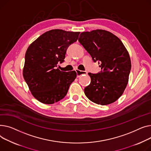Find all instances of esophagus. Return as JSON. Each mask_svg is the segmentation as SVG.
Returning <instances> with one entry per match:
<instances>
[{
	"instance_id": "1",
	"label": "esophagus",
	"mask_w": 151,
	"mask_h": 151,
	"mask_svg": "<svg viewBox=\"0 0 151 151\" xmlns=\"http://www.w3.org/2000/svg\"><path fill=\"white\" fill-rule=\"evenodd\" d=\"M76 73H77V77H80L83 76H85L88 74V73L86 71H82V70H78V69L76 70Z\"/></svg>"
}]
</instances>
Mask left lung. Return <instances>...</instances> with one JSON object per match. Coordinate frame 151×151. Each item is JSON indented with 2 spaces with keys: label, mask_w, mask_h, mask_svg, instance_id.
<instances>
[{
  "label": "left lung",
  "mask_w": 151,
  "mask_h": 151,
  "mask_svg": "<svg viewBox=\"0 0 151 151\" xmlns=\"http://www.w3.org/2000/svg\"><path fill=\"white\" fill-rule=\"evenodd\" d=\"M78 40L102 69L97 74L88 73L91 83L84 89L86 96L102 105L115 102L129 81L131 61L127 50L116 36L104 30L82 32Z\"/></svg>",
  "instance_id": "1"
}]
</instances>
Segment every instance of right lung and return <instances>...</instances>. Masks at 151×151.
Wrapping results in <instances>:
<instances>
[{"mask_svg":"<svg viewBox=\"0 0 151 151\" xmlns=\"http://www.w3.org/2000/svg\"><path fill=\"white\" fill-rule=\"evenodd\" d=\"M80 32L54 29L34 41L26 51L23 77L35 99L45 104L57 102L66 95L77 77L75 70L63 72L57 68L64 61L70 44Z\"/></svg>","mask_w":151,"mask_h":151,"instance_id":"1","label":"right lung"}]
</instances>
